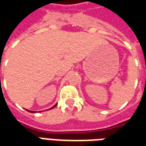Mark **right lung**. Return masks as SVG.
Wrapping results in <instances>:
<instances>
[{
    "instance_id": "right-lung-1",
    "label": "right lung",
    "mask_w": 146,
    "mask_h": 146,
    "mask_svg": "<svg viewBox=\"0 0 146 146\" xmlns=\"http://www.w3.org/2000/svg\"><path fill=\"white\" fill-rule=\"evenodd\" d=\"M55 106H56V105H54V106H53V107H51V109H53V108H54L55 107ZM27 111H28V112H30V113H34V112H33V111H30V110H27Z\"/></svg>"
}]
</instances>
